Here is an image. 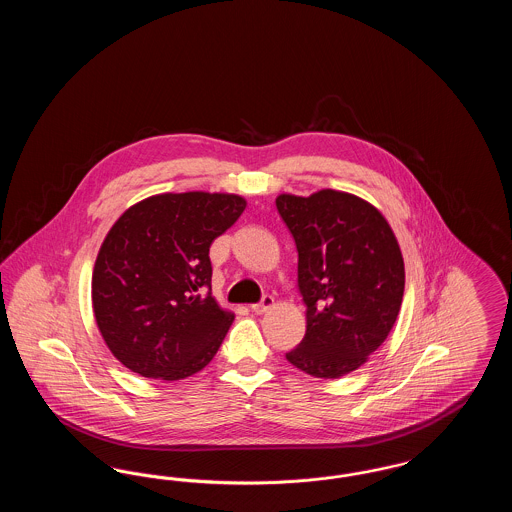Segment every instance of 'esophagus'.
<instances>
[{
	"mask_svg": "<svg viewBox=\"0 0 512 512\" xmlns=\"http://www.w3.org/2000/svg\"><path fill=\"white\" fill-rule=\"evenodd\" d=\"M272 307H274V297H270V295H265L261 303H257V305H251V311H253L255 315H265V313H267V311H270Z\"/></svg>",
	"mask_w": 512,
	"mask_h": 512,
	"instance_id": "34e87169",
	"label": "esophagus"
}]
</instances>
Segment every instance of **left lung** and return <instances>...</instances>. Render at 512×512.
<instances>
[{"mask_svg":"<svg viewBox=\"0 0 512 512\" xmlns=\"http://www.w3.org/2000/svg\"><path fill=\"white\" fill-rule=\"evenodd\" d=\"M276 207L297 245L307 305L305 338L286 359L315 378H341L365 365L397 320L405 292L397 238L359 195L280 194Z\"/></svg>","mask_w":512,"mask_h":512,"instance_id":"1","label":"left lung"}]
</instances>
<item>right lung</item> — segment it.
I'll use <instances>...</instances> for the list:
<instances>
[{
  "label": "right lung",
  "instance_id": "right-lung-1",
  "mask_svg": "<svg viewBox=\"0 0 512 512\" xmlns=\"http://www.w3.org/2000/svg\"><path fill=\"white\" fill-rule=\"evenodd\" d=\"M242 195L157 194L107 232L92 307L109 351L132 372L182 380L209 365L234 313L211 295L209 247L244 213Z\"/></svg>",
  "mask_w": 512,
  "mask_h": 512
}]
</instances>
